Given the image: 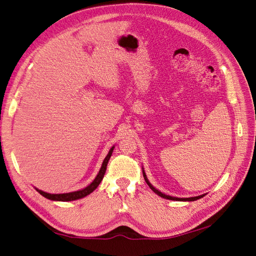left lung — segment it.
<instances>
[{
  "mask_svg": "<svg viewBox=\"0 0 256 256\" xmlns=\"http://www.w3.org/2000/svg\"><path fill=\"white\" fill-rule=\"evenodd\" d=\"M143 176H144V179H145V182H146V184H148L150 186V188L153 190V192H155V194H157L158 196H160V197H162V198H165V199H170V200H178V201H194V200H197V199H200V198H202L204 194H201V196H197V197H190V198H176V197H172V196H167V194H162V192H158V190H157L156 188H154L153 186H152V184H150V182L148 180V177H146V175H145V172H144V170H143Z\"/></svg>",
  "mask_w": 256,
  "mask_h": 256,
  "instance_id": "8db88e82",
  "label": "left lung"
}]
</instances>
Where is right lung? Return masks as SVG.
<instances>
[{
  "label": "right lung",
  "mask_w": 256,
  "mask_h": 256,
  "mask_svg": "<svg viewBox=\"0 0 256 256\" xmlns=\"http://www.w3.org/2000/svg\"><path fill=\"white\" fill-rule=\"evenodd\" d=\"M113 148H112L110 150H108V154L106 155L104 160H103L102 166L100 168V172L96 175V177L94 178V180L92 182L89 186H86L84 189L78 190V192H68V194H48V192H42V190H38V189H37V192H40L42 196H44L45 198L50 199V200H56V201H72V200H77V199L86 197V196H88L89 194L94 192V190H96V187L100 184L101 180L103 179V176H104V174H106L108 162V160H110V157L112 155Z\"/></svg>",
  "instance_id": "obj_1"
}]
</instances>
